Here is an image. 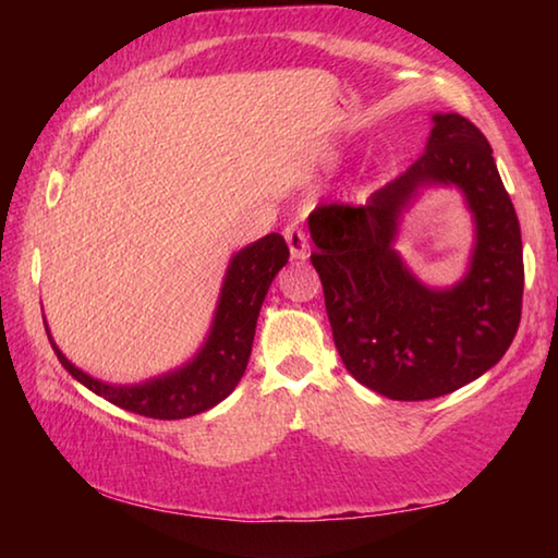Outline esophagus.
<instances>
[{"label":"esophagus","mask_w":558,"mask_h":558,"mask_svg":"<svg viewBox=\"0 0 558 558\" xmlns=\"http://www.w3.org/2000/svg\"><path fill=\"white\" fill-rule=\"evenodd\" d=\"M288 241V248H290V256L295 260H305L310 256V243H307V233L302 231V226L298 223H290L286 231H282Z\"/></svg>","instance_id":"esophagus-1"}]
</instances>
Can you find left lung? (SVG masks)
<instances>
[{
	"instance_id": "1",
	"label": "left lung",
	"mask_w": 558,
	"mask_h": 558,
	"mask_svg": "<svg viewBox=\"0 0 558 558\" xmlns=\"http://www.w3.org/2000/svg\"><path fill=\"white\" fill-rule=\"evenodd\" d=\"M426 153L366 204L310 214L337 352L359 384L393 401H426L475 381L505 356L522 319L517 211L487 137L458 112L433 116ZM426 183H456L476 216L471 270L456 289L421 287L390 248L398 214Z\"/></svg>"
}]
</instances>
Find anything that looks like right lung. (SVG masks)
<instances>
[{
	"label": "right lung",
	"instance_id": "obj_1",
	"mask_svg": "<svg viewBox=\"0 0 558 558\" xmlns=\"http://www.w3.org/2000/svg\"><path fill=\"white\" fill-rule=\"evenodd\" d=\"M290 258L288 243L280 233H268L266 239L245 245L235 253L229 272H226L219 307H216L211 335L192 362L179 372L159 376L140 386H112L98 381L73 366L61 354V349L49 335L56 356L73 379L120 409L147 415L159 421H179L211 409L229 396L248 366L253 335L263 300L278 270Z\"/></svg>",
	"mask_w": 558,
	"mask_h": 558
}]
</instances>
